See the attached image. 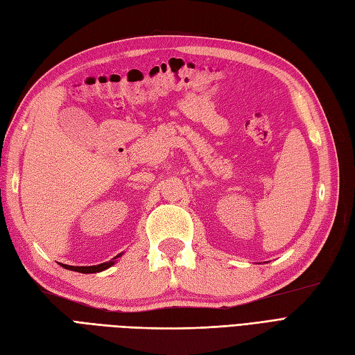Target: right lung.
Returning <instances> with one entry per match:
<instances>
[{
  "instance_id": "1",
  "label": "right lung",
  "mask_w": 355,
  "mask_h": 355,
  "mask_svg": "<svg viewBox=\"0 0 355 355\" xmlns=\"http://www.w3.org/2000/svg\"><path fill=\"white\" fill-rule=\"evenodd\" d=\"M119 255H121V254H119ZM119 255L114 257L113 261L103 263V264H98V266H67V264H64V267H65V269H69V270L80 272V273H97V272L109 269V267H110L112 264H114V260H116V258H118Z\"/></svg>"
}]
</instances>
